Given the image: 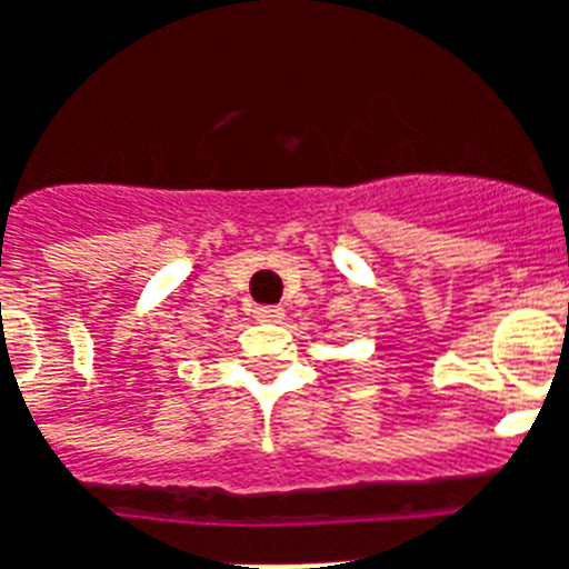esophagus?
Wrapping results in <instances>:
<instances>
[{
	"label": "esophagus",
	"instance_id": "34e87169",
	"mask_svg": "<svg viewBox=\"0 0 569 569\" xmlns=\"http://www.w3.org/2000/svg\"><path fill=\"white\" fill-rule=\"evenodd\" d=\"M252 317H256L258 322H279V319L284 317V311H281L279 305H258L256 311H252Z\"/></svg>",
	"mask_w": 569,
	"mask_h": 569
}]
</instances>
